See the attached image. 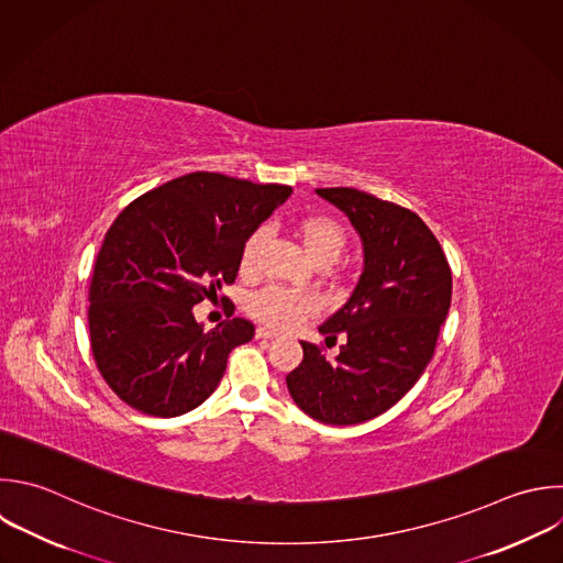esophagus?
Returning <instances> with one entry per match:
<instances>
[{
	"label": "esophagus",
	"instance_id": "obj_1",
	"mask_svg": "<svg viewBox=\"0 0 563 563\" xmlns=\"http://www.w3.org/2000/svg\"><path fill=\"white\" fill-rule=\"evenodd\" d=\"M255 336H257V339H275L277 332H275V330H268V328H257V330H255Z\"/></svg>",
	"mask_w": 563,
	"mask_h": 563
}]
</instances>
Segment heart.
<instances>
[{
	"mask_svg": "<svg viewBox=\"0 0 563 563\" xmlns=\"http://www.w3.org/2000/svg\"><path fill=\"white\" fill-rule=\"evenodd\" d=\"M292 231L306 257L319 268L332 266L341 257L347 244V233L343 224L321 213L299 218ZM264 246H266L264 231L251 233L249 240L244 242V249L240 255V273L244 277H253L257 273ZM249 308L260 323L277 330H288L314 312V301L301 292H292L284 288H266L251 299Z\"/></svg>",
	"mask_w": 563,
	"mask_h": 563,
	"instance_id": "obj_1",
	"label": "heart"
}]
</instances>
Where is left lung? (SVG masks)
Masks as SVG:
<instances>
[{"label":"left lung","mask_w":563,"mask_h":563,"mask_svg":"<svg viewBox=\"0 0 563 563\" xmlns=\"http://www.w3.org/2000/svg\"><path fill=\"white\" fill-rule=\"evenodd\" d=\"M317 194L341 209L363 242V273L319 332L343 334L330 361L301 341L303 361L286 376L297 407L325 424H358L396 405L429 365L451 306V268L440 242L409 209L332 187Z\"/></svg>","instance_id":"8db88e82"}]
</instances>
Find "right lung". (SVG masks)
Returning <instances> with one entry per match:
<instances>
[{"instance_id":"right-lung-1","label":"right lung","mask_w":563,"mask_h":563,"mask_svg":"<svg viewBox=\"0 0 563 563\" xmlns=\"http://www.w3.org/2000/svg\"><path fill=\"white\" fill-rule=\"evenodd\" d=\"M290 194L194 172L121 211L97 255L88 310L97 367L121 400L174 418L216 391L255 325L235 317L207 332L194 306L235 282L244 242Z\"/></svg>"}]
</instances>
